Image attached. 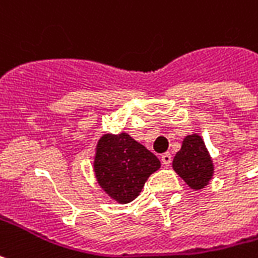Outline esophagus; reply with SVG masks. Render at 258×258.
<instances>
[{
	"mask_svg": "<svg viewBox=\"0 0 258 258\" xmlns=\"http://www.w3.org/2000/svg\"><path fill=\"white\" fill-rule=\"evenodd\" d=\"M161 161H163V164L165 167H168V165L171 164V161H172V156H171V153H164L163 156H161Z\"/></svg>",
	"mask_w": 258,
	"mask_h": 258,
	"instance_id": "34e87169",
	"label": "esophagus"
}]
</instances>
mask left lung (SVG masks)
Instances as JSON below:
<instances>
[{"mask_svg": "<svg viewBox=\"0 0 258 258\" xmlns=\"http://www.w3.org/2000/svg\"><path fill=\"white\" fill-rule=\"evenodd\" d=\"M173 169L194 190L207 186L213 173L212 160L200 135H187L173 158Z\"/></svg>", "mask_w": 258, "mask_h": 258, "instance_id": "obj_1", "label": "left lung"}]
</instances>
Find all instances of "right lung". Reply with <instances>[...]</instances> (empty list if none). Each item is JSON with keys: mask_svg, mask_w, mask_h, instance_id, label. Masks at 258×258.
<instances>
[{"mask_svg": "<svg viewBox=\"0 0 258 258\" xmlns=\"http://www.w3.org/2000/svg\"><path fill=\"white\" fill-rule=\"evenodd\" d=\"M160 160L128 134H106L100 139L94 171L100 186L110 197L127 204L138 197Z\"/></svg>", "mask_w": 258, "mask_h": 258, "instance_id": "1", "label": "right lung"}]
</instances>
